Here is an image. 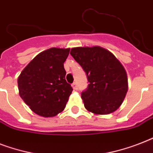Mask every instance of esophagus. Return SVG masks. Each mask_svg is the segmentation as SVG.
<instances>
[{"mask_svg":"<svg viewBox=\"0 0 153 153\" xmlns=\"http://www.w3.org/2000/svg\"><path fill=\"white\" fill-rule=\"evenodd\" d=\"M72 87L74 90H78V85H77L76 82H74V83L72 84Z\"/></svg>","mask_w":153,"mask_h":153,"instance_id":"obj_1","label":"esophagus"}]
</instances>
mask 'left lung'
<instances>
[{
  "label": "left lung",
  "instance_id": "left-lung-1",
  "mask_svg": "<svg viewBox=\"0 0 153 153\" xmlns=\"http://www.w3.org/2000/svg\"><path fill=\"white\" fill-rule=\"evenodd\" d=\"M70 53L86 72L90 82L82 93L85 108L98 115L116 111L128 91L127 74L120 61L100 46L73 48Z\"/></svg>",
  "mask_w": 153,
  "mask_h": 153
}]
</instances>
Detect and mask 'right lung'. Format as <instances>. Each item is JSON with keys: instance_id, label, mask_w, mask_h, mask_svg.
Here are the masks:
<instances>
[{"instance_id": "right-lung-1", "label": "right lung", "mask_w": 153, "mask_h": 153, "mask_svg": "<svg viewBox=\"0 0 153 153\" xmlns=\"http://www.w3.org/2000/svg\"><path fill=\"white\" fill-rule=\"evenodd\" d=\"M70 48L42 51L18 77L19 94L35 114L51 117L63 111L73 88L67 83L63 63Z\"/></svg>"}]
</instances>
